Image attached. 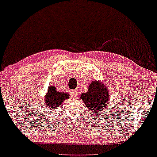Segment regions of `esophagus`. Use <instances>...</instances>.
<instances>
[{
    "label": "esophagus",
    "instance_id": "34e87169",
    "mask_svg": "<svg viewBox=\"0 0 157 157\" xmlns=\"http://www.w3.org/2000/svg\"><path fill=\"white\" fill-rule=\"evenodd\" d=\"M71 94L73 96V97H77L78 96V92H77V90H73V91L71 92Z\"/></svg>",
    "mask_w": 157,
    "mask_h": 157
}]
</instances>
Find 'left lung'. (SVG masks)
<instances>
[{
	"instance_id": "8db88e82",
	"label": "left lung",
	"mask_w": 157,
	"mask_h": 157,
	"mask_svg": "<svg viewBox=\"0 0 157 157\" xmlns=\"http://www.w3.org/2000/svg\"><path fill=\"white\" fill-rule=\"evenodd\" d=\"M109 90L103 82L93 80L89 85L87 92L82 93L80 97L93 115L94 113H100L105 109L109 103Z\"/></svg>"
}]
</instances>
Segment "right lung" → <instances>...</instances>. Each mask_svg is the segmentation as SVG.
<instances>
[{
  "instance_id": "obj_1",
  "label": "right lung",
  "mask_w": 157,
  "mask_h": 157,
  "mask_svg": "<svg viewBox=\"0 0 157 157\" xmlns=\"http://www.w3.org/2000/svg\"><path fill=\"white\" fill-rule=\"evenodd\" d=\"M69 98L68 93L60 92L56 89L55 86H48L47 93L44 100V106L46 109H55L60 106L64 100Z\"/></svg>"
}]
</instances>
